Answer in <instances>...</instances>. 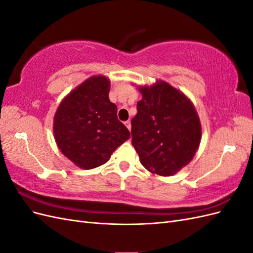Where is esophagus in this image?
Returning <instances> with one entry per match:
<instances>
[{
	"label": "esophagus",
	"mask_w": 253,
	"mask_h": 253,
	"mask_svg": "<svg viewBox=\"0 0 253 253\" xmlns=\"http://www.w3.org/2000/svg\"><path fill=\"white\" fill-rule=\"evenodd\" d=\"M125 126L128 128V131H131V121H129V120L125 121Z\"/></svg>",
	"instance_id": "obj_1"
}]
</instances>
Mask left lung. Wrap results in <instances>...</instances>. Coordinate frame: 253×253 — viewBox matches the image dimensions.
Masks as SVG:
<instances>
[{
	"label": "left lung",
	"instance_id": "1",
	"mask_svg": "<svg viewBox=\"0 0 253 253\" xmlns=\"http://www.w3.org/2000/svg\"><path fill=\"white\" fill-rule=\"evenodd\" d=\"M132 119V144L141 165L150 172L170 176L188 165L202 137L200 118L189 99L170 84L139 87Z\"/></svg>",
	"mask_w": 253,
	"mask_h": 253
}]
</instances>
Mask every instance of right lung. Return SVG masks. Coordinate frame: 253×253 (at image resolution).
<instances>
[{
  "instance_id": "add662e5",
  "label": "right lung",
  "mask_w": 253,
  "mask_h": 253,
  "mask_svg": "<svg viewBox=\"0 0 253 253\" xmlns=\"http://www.w3.org/2000/svg\"><path fill=\"white\" fill-rule=\"evenodd\" d=\"M109 91L108 78L90 77L63 99L53 119L58 148L83 169L105 164L131 136L118 120L117 106L110 101Z\"/></svg>"
}]
</instances>
